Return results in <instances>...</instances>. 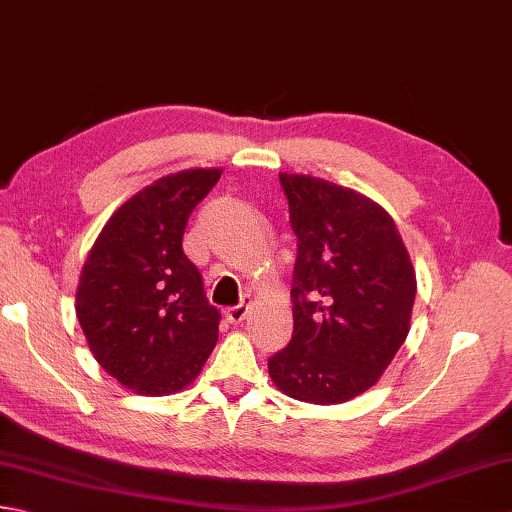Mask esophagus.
Returning a JSON list of instances; mask_svg holds the SVG:
<instances>
[{
	"label": "esophagus",
	"mask_w": 512,
	"mask_h": 512,
	"mask_svg": "<svg viewBox=\"0 0 512 512\" xmlns=\"http://www.w3.org/2000/svg\"><path fill=\"white\" fill-rule=\"evenodd\" d=\"M246 314H248L246 303H237V306L226 310V321L228 323H242L246 319Z\"/></svg>",
	"instance_id": "obj_1"
}]
</instances>
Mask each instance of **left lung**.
I'll use <instances>...</instances> for the list:
<instances>
[{
	"label": "left lung",
	"mask_w": 512,
	"mask_h": 512,
	"mask_svg": "<svg viewBox=\"0 0 512 512\" xmlns=\"http://www.w3.org/2000/svg\"><path fill=\"white\" fill-rule=\"evenodd\" d=\"M297 235L292 339L268 358L286 396L339 405L378 383L409 334L416 273L391 215L367 195L279 173Z\"/></svg>",
	"instance_id": "8db88e82"
}]
</instances>
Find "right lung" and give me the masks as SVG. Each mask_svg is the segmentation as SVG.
<instances>
[{"label":"right lung","instance_id":"right-lung-1","mask_svg":"<svg viewBox=\"0 0 512 512\" xmlns=\"http://www.w3.org/2000/svg\"><path fill=\"white\" fill-rule=\"evenodd\" d=\"M222 169L171 173L107 220L85 259L76 317L107 374L145 396H167L200 374L220 312L204 295L182 235Z\"/></svg>","mask_w":512,"mask_h":512}]
</instances>
